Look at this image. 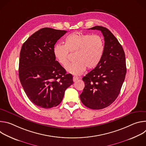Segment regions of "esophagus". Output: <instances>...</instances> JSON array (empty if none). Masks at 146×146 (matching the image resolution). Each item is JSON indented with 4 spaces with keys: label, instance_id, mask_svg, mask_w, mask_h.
<instances>
[{
    "label": "esophagus",
    "instance_id": "esophagus-1",
    "mask_svg": "<svg viewBox=\"0 0 146 146\" xmlns=\"http://www.w3.org/2000/svg\"><path fill=\"white\" fill-rule=\"evenodd\" d=\"M78 79V77H77V76H74V77H73V80L74 82L77 81V80Z\"/></svg>",
    "mask_w": 146,
    "mask_h": 146
}]
</instances>
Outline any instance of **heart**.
<instances>
[{"instance_id":"heart-1","label":"heart","mask_w":146,"mask_h":146,"mask_svg":"<svg viewBox=\"0 0 146 146\" xmlns=\"http://www.w3.org/2000/svg\"><path fill=\"white\" fill-rule=\"evenodd\" d=\"M105 51L103 38L98 35L75 32L67 36L65 45L56 44L53 48L56 60L64 67L69 63V52L75 53L74 62L66 67L68 73L80 75L87 68H95L100 62Z\"/></svg>"}]
</instances>
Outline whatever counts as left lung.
<instances>
[{"label":"left lung","instance_id":"8db88e82","mask_svg":"<svg viewBox=\"0 0 146 146\" xmlns=\"http://www.w3.org/2000/svg\"><path fill=\"white\" fill-rule=\"evenodd\" d=\"M88 29L101 31L105 40V51L99 64L82 78L85 87L80 97L86 107L99 110L110 106L120 92L127 73L125 55L108 29L95 26Z\"/></svg>","mask_w":146,"mask_h":146}]
</instances>
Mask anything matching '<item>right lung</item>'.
Segmentation results:
<instances>
[{"label":"right lung","instance_id":"add662e5","mask_svg":"<svg viewBox=\"0 0 146 146\" xmlns=\"http://www.w3.org/2000/svg\"><path fill=\"white\" fill-rule=\"evenodd\" d=\"M67 31L42 28L31 35L20 52L19 77L28 98L44 109L58 106L73 76L55 60L53 48Z\"/></svg>","mask_w":146,"mask_h":146}]
</instances>
